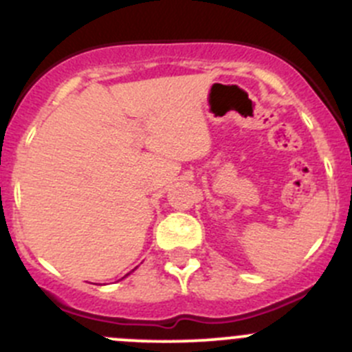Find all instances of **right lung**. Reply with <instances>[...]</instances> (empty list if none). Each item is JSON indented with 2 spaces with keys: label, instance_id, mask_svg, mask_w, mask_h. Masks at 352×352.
I'll list each match as a JSON object with an SVG mask.
<instances>
[{
  "label": "right lung",
  "instance_id": "obj_1",
  "mask_svg": "<svg viewBox=\"0 0 352 352\" xmlns=\"http://www.w3.org/2000/svg\"><path fill=\"white\" fill-rule=\"evenodd\" d=\"M134 270H135V268H134ZM134 270H132V272H134ZM132 272H129V274H127V275H125V277H129V275H131V274H132ZM125 277H122V278H125Z\"/></svg>",
  "mask_w": 352,
  "mask_h": 352
}]
</instances>
